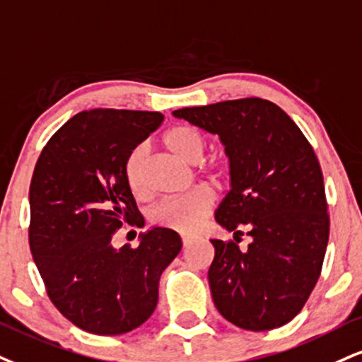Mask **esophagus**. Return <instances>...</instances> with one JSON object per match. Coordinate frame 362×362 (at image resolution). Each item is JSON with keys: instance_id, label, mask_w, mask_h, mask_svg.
<instances>
[{"instance_id": "obj_1", "label": "esophagus", "mask_w": 362, "mask_h": 362, "mask_svg": "<svg viewBox=\"0 0 362 362\" xmlns=\"http://www.w3.org/2000/svg\"><path fill=\"white\" fill-rule=\"evenodd\" d=\"M192 241H194L192 236H182V245H184V247H189L192 245Z\"/></svg>"}]
</instances>
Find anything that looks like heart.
Instances as JSON below:
<instances>
[{"label": "heart", "mask_w": 362, "mask_h": 362, "mask_svg": "<svg viewBox=\"0 0 362 362\" xmlns=\"http://www.w3.org/2000/svg\"><path fill=\"white\" fill-rule=\"evenodd\" d=\"M165 146L173 155L187 163H199L206 153L207 141L199 129L187 124H177L170 128L163 136ZM214 177L223 175V167L214 165L211 168ZM124 177L129 190L136 197H145V148L138 146L129 153L124 163ZM214 204V195L209 189L197 187L190 192L178 195V197L162 200L151 211V221L155 224L168 228L177 233L192 234L200 229L204 221L207 219L209 211Z\"/></svg>", "instance_id": "1"}]
</instances>
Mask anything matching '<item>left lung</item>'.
Segmentation results:
<instances>
[{"mask_svg":"<svg viewBox=\"0 0 362 362\" xmlns=\"http://www.w3.org/2000/svg\"><path fill=\"white\" fill-rule=\"evenodd\" d=\"M173 116L217 134L229 158L230 190L216 221L234 230L236 243L211 239L216 255L207 276L216 308L255 332L288 324L319 280L329 241L313 148L281 107L259 98L184 107ZM243 228L252 243L241 252Z\"/></svg>","mask_w":362,"mask_h":362,"instance_id":"8db88e82","label":"left lung"}]
</instances>
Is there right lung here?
I'll use <instances>...</instances> for the list:
<instances>
[{
    "mask_svg": "<svg viewBox=\"0 0 362 362\" xmlns=\"http://www.w3.org/2000/svg\"><path fill=\"white\" fill-rule=\"evenodd\" d=\"M162 112L90 110L65 123L40 153L30 184V250L52 303L86 332L119 335L150 319L163 269L182 250L175 230L151 228L139 245L112 246L143 226L124 163Z\"/></svg>",
    "mask_w": 362,
    "mask_h": 362,
    "instance_id": "1",
    "label": "right lung"
}]
</instances>
